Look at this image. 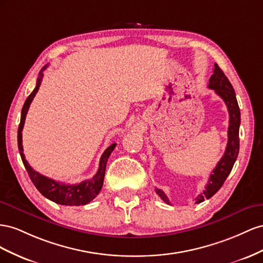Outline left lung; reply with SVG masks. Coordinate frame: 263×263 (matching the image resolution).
Instances as JSON below:
<instances>
[{"instance_id": "left-lung-1", "label": "left lung", "mask_w": 263, "mask_h": 263, "mask_svg": "<svg viewBox=\"0 0 263 263\" xmlns=\"http://www.w3.org/2000/svg\"><path fill=\"white\" fill-rule=\"evenodd\" d=\"M214 73L209 79L208 88L213 89L224 101L229 112V127H228V143L226 146L222 157L218 164L216 165L213 173L209 176L208 184L205 187V191L200 193L195 198L196 204L209 199L220 190V187L226 181V178L230 174V172L234 167V164L237 160L239 153V126H240V110L236 98L235 90L232 88L230 81L226 77V74L219 68V66L214 65ZM156 194L163 199L164 202L171 205V202L166 195L159 189H155Z\"/></svg>"}]
</instances>
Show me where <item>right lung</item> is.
<instances>
[{"mask_svg":"<svg viewBox=\"0 0 263 263\" xmlns=\"http://www.w3.org/2000/svg\"><path fill=\"white\" fill-rule=\"evenodd\" d=\"M47 66L48 65L44 66L42 70L40 71V76L37 78L36 87L33 90V92L27 97V99L23 106V109H22L21 122L18 125V131H17V144H18L20 154L22 157V161H23L24 166L27 171V173L29 175V178H31V181L33 182L36 189L40 191V193L43 195V196H45L49 200L54 201L59 205H66V206L86 205L100 193L103 185L104 174H106L107 162L110 154L115 149L117 143H112L106 151L103 152L100 159L98 172H97L96 175L91 179H87V181L80 182L79 184H73V185L59 183L54 181V179L40 174L39 172L34 171L31 167V165H29L25 160V156L23 153V145H22V131H23L25 118L27 115L28 108L31 106V102L33 101L34 97L37 93V91H39L40 86L42 84V79L44 74L43 71L47 68Z\"/></svg>","mask_w":263,"mask_h":263,"instance_id":"1","label":"right lung"}]
</instances>
